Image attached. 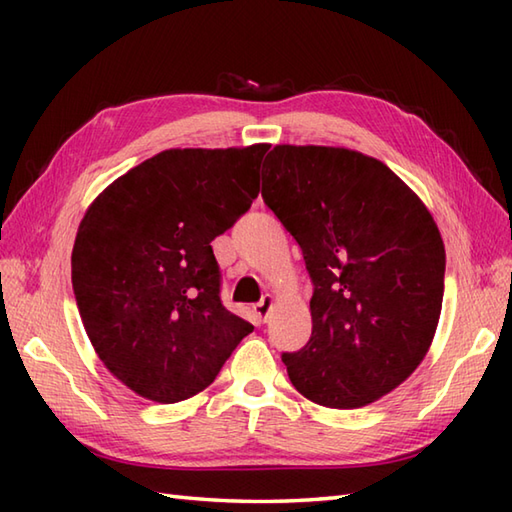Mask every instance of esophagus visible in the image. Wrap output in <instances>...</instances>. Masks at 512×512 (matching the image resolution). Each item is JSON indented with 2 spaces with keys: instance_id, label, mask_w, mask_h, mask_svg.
<instances>
[{
  "instance_id": "esophagus-1",
  "label": "esophagus",
  "mask_w": 512,
  "mask_h": 512,
  "mask_svg": "<svg viewBox=\"0 0 512 512\" xmlns=\"http://www.w3.org/2000/svg\"><path fill=\"white\" fill-rule=\"evenodd\" d=\"M273 303H275L273 295H264L262 299H259V301L255 303V314H257V317L262 319V321H266L270 310H273Z\"/></svg>"
}]
</instances>
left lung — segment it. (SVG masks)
I'll return each mask as SVG.
<instances>
[{"instance_id":"obj_1","label":"left lung","mask_w":512,"mask_h":512,"mask_svg":"<svg viewBox=\"0 0 512 512\" xmlns=\"http://www.w3.org/2000/svg\"><path fill=\"white\" fill-rule=\"evenodd\" d=\"M262 198L301 246L312 336L284 352L290 383L330 409L396 389L429 352L444 295V244L422 200L376 158L277 145Z\"/></svg>"}]
</instances>
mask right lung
I'll return each instance as SVG.
<instances>
[{
  "instance_id": "obj_1",
  "label": "right lung",
  "mask_w": 512,
  "mask_h": 512,
  "mask_svg": "<svg viewBox=\"0 0 512 512\" xmlns=\"http://www.w3.org/2000/svg\"><path fill=\"white\" fill-rule=\"evenodd\" d=\"M268 145L167 149L114 180L83 215L72 288L110 372L171 405L209 387L253 325L222 306L211 242L259 193Z\"/></svg>"
}]
</instances>
